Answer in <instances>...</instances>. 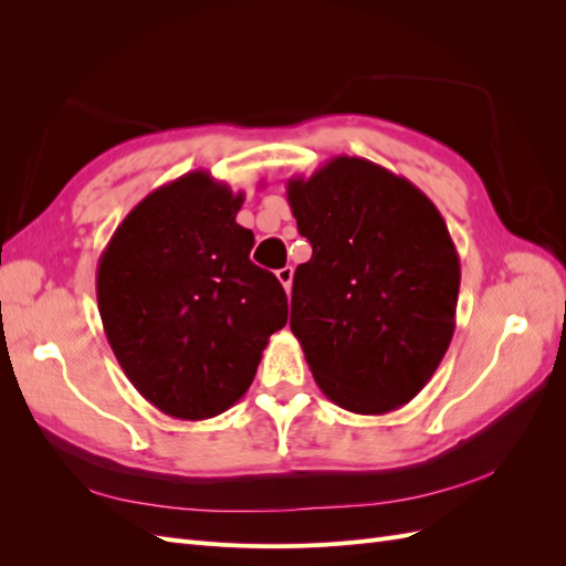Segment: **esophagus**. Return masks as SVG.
I'll use <instances>...</instances> for the list:
<instances>
[{"label":"esophagus","instance_id":"esophagus-1","mask_svg":"<svg viewBox=\"0 0 566 566\" xmlns=\"http://www.w3.org/2000/svg\"><path fill=\"white\" fill-rule=\"evenodd\" d=\"M276 279L281 281V285L285 287V293H290V287H293V266H283L276 271Z\"/></svg>","mask_w":566,"mask_h":566}]
</instances>
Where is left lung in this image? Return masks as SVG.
Listing matches in <instances>:
<instances>
[{"label":"left lung","mask_w":566,"mask_h":566,"mask_svg":"<svg viewBox=\"0 0 566 566\" xmlns=\"http://www.w3.org/2000/svg\"><path fill=\"white\" fill-rule=\"evenodd\" d=\"M312 260L293 279L290 331L321 391L382 416L430 382L455 331L460 260L418 186L337 156L285 184Z\"/></svg>","instance_id":"left-lung-1"}]
</instances>
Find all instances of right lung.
<instances>
[{
  "label": "right lung",
  "mask_w": 566,
  "mask_h": 566,
  "mask_svg": "<svg viewBox=\"0 0 566 566\" xmlns=\"http://www.w3.org/2000/svg\"><path fill=\"white\" fill-rule=\"evenodd\" d=\"M245 193L196 169L150 191L101 252L108 345L142 397L179 420L224 413L287 323L285 290L250 262Z\"/></svg>",
  "instance_id": "1"
}]
</instances>
